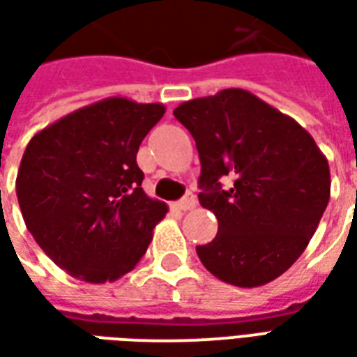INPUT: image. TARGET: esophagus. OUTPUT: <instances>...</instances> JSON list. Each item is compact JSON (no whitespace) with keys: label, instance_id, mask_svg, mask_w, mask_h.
Returning a JSON list of instances; mask_svg holds the SVG:
<instances>
[{"label":"esophagus","instance_id":"esophagus-1","mask_svg":"<svg viewBox=\"0 0 357 357\" xmlns=\"http://www.w3.org/2000/svg\"><path fill=\"white\" fill-rule=\"evenodd\" d=\"M176 206H178V210H183V212H185V210L195 208V206H197V201H195V195L191 193V191H187L185 197H183L181 201L176 202Z\"/></svg>","mask_w":357,"mask_h":357}]
</instances>
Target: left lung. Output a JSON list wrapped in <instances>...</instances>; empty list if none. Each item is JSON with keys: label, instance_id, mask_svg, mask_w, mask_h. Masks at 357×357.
<instances>
[{"label": "left lung", "instance_id": "1", "mask_svg": "<svg viewBox=\"0 0 357 357\" xmlns=\"http://www.w3.org/2000/svg\"><path fill=\"white\" fill-rule=\"evenodd\" d=\"M174 116L201 158L202 208L218 235L197 247L224 283L262 287L284 273L319 225L331 197L329 162L294 120L247 89L229 88L179 105ZM231 175L222 190L219 179Z\"/></svg>", "mask_w": 357, "mask_h": 357}]
</instances>
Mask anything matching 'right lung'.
Returning <instances> with one entry per match:
<instances>
[{
  "mask_svg": "<svg viewBox=\"0 0 357 357\" xmlns=\"http://www.w3.org/2000/svg\"><path fill=\"white\" fill-rule=\"evenodd\" d=\"M160 102L109 97L74 110L26 145L17 199L28 231L86 283L132 271L168 206L143 191L137 151L164 116Z\"/></svg>",
  "mask_w": 357,
  "mask_h": 357,
  "instance_id": "right-lung-1",
  "label": "right lung"
}]
</instances>
